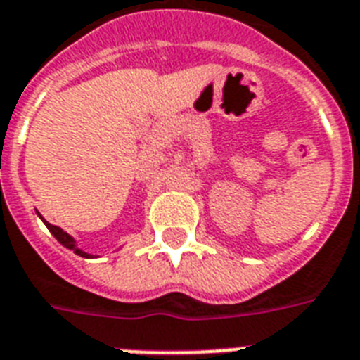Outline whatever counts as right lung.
<instances>
[{
    "label": "right lung",
    "mask_w": 360,
    "mask_h": 360,
    "mask_svg": "<svg viewBox=\"0 0 360 360\" xmlns=\"http://www.w3.org/2000/svg\"><path fill=\"white\" fill-rule=\"evenodd\" d=\"M39 217H41V214H39ZM41 219H42V217H41ZM42 222L46 224V228L50 230V233H52V236L56 237V239H58L59 243L65 246V248H70V250H75V254H78V256H82V257H89V254H87V252L80 250V248L76 246L75 239H72V237H70L67 231H63L61 228H58V226H52L50 222H46L44 219H42Z\"/></svg>",
    "instance_id": "right-lung-1"
}]
</instances>
